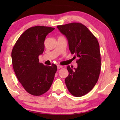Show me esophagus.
Listing matches in <instances>:
<instances>
[{"instance_id":"esophagus-1","label":"esophagus","mask_w":120,"mask_h":120,"mask_svg":"<svg viewBox=\"0 0 120 120\" xmlns=\"http://www.w3.org/2000/svg\"><path fill=\"white\" fill-rule=\"evenodd\" d=\"M63 68V66H62V65H57V68L58 69H60Z\"/></svg>"}]
</instances>
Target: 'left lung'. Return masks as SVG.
Instances as JSON below:
<instances>
[{"instance_id": "left-lung-1", "label": "left lung", "mask_w": 120, "mask_h": 120, "mask_svg": "<svg viewBox=\"0 0 120 120\" xmlns=\"http://www.w3.org/2000/svg\"><path fill=\"white\" fill-rule=\"evenodd\" d=\"M68 41L71 54L78 57L77 68L67 67L68 76L65 82L73 96L79 97L91 91L97 82L101 69L99 45L95 36L80 23L57 26Z\"/></svg>"}]
</instances>
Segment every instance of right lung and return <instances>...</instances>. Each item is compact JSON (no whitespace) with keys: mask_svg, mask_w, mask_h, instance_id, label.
<instances>
[{"mask_svg":"<svg viewBox=\"0 0 120 120\" xmlns=\"http://www.w3.org/2000/svg\"><path fill=\"white\" fill-rule=\"evenodd\" d=\"M54 29L41 26L29 28L19 37L11 52L13 68L17 79L26 91L33 96L46 92L56 73V65H44L39 60V56L44 51L45 38Z\"/></svg>","mask_w":120,"mask_h":120,"instance_id":"add662e5","label":"right lung"}]
</instances>
